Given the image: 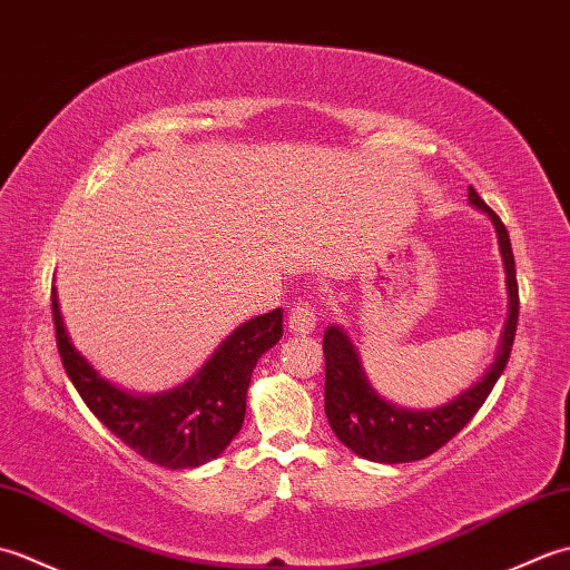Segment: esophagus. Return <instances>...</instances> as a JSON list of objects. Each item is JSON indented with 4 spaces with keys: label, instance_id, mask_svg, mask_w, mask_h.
I'll list each match as a JSON object with an SVG mask.
<instances>
[{
    "label": "esophagus",
    "instance_id": "esophagus-1",
    "mask_svg": "<svg viewBox=\"0 0 570 570\" xmlns=\"http://www.w3.org/2000/svg\"><path fill=\"white\" fill-rule=\"evenodd\" d=\"M288 331L296 335H306L316 328V313L308 304H294L292 313H288Z\"/></svg>",
    "mask_w": 570,
    "mask_h": 570
}]
</instances>
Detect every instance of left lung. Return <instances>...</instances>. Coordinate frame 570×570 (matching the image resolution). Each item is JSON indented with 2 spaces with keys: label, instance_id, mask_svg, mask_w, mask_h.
<instances>
[{
  "label": "left lung",
  "instance_id": "8db88e82",
  "mask_svg": "<svg viewBox=\"0 0 570 570\" xmlns=\"http://www.w3.org/2000/svg\"><path fill=\"white\" fill-rule=\"evenodd\" d=\"M468 200L478 210L488 213L492 220L507 272L510 316H507L500 337L498 357L482 374V380L463 394H458L451 404L426 411L402 409L390 404L372 390L353 341L341 325H328V331L323 335L325 416H328L337 439L360 458L390 465L429 458L451 441L458 431H463L465 423L478 414V409L485 404L492 386L498 384L500 374L504 372L507 360H510L519 318V286L510 235H507V227L500 217L488 208V203L478 196L472 186L468 188Z\"/></svg>",
  "mask_w": 570,
  "mask_h": 570
}]
</instances>
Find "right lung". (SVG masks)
I'll return each mask as SVG.
<instances>
[{"mask_svg":"<svg viewBox=\"0 0 570 570\" xmlns=\"http://www.w3.org/2000/svg\"><path fill=\"white\" fill-rule=\"evenodd\" d=\"M58 355L95 416L149 463L184 470L220 455L245 421L247 390L257 360L282 341V308L242 323L188 382L164 394H129L100 377L72 347L51 288Z\"/></svg>","mask_w":570,"mask_h":570,"instance_id":"right-lung-1","label":"right lung"}]
</instances>
